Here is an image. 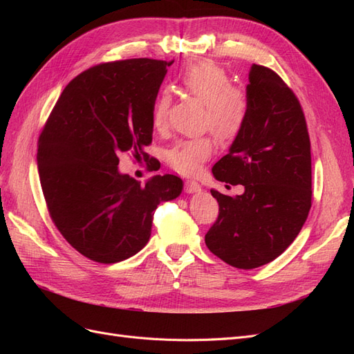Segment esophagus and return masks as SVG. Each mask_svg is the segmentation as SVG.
Wrapping results in <instances>:
<instances>
[{
	"mask_svg": "<svg viewBox=\"0 0 354 354\" xmlns=\"http://www.w3.org/2000/svg\"><path fill=\"white\" fill-rule=\"evenodd\" d=\"M185 190L187 194H196V192H201V186L195 180H187L185 183Z\"/></svg>",
	"mask_w": 354,
	"mask_h": 354,
	"instance_id": "1",
	"label": "esophagus"
}]
</instances>
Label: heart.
Masks as SVG:
<instances>
[{
    "mask_svg": "<svg viewBox=\"0 0 354 354\" xmlns=\"http://www.w3.org/2000/svg\"><path fill=\"white\" fill-rule=\"evenodd\" d=\"M178 87L205 106L202 125L220 143H230L245 128L250 115V100L246 93L232 85V78L221 66L209 60H201L187 66L178 77ZM171 99L167 91L159 93L152 106V125L164 130L168 121ZM214 152L209 136L181 140L167 153L168 164L177 173L192 176Z\"/></svg>",
    "mask_w": 354,
    "mask_h": 354,
    "instance_id": "1",
    "label": "heart"
}]
</instances>
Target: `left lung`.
<instances>
[{"mask_svg":"<svg viewBox=\"0 0 354 354\" xmlns=\"http://www.w3.org/2000/svg\"><path fill=\"white\" fill-rule=\"evenodd\" d=\"M248 80V121L212 167L218 181L242 185L245 192L232 198L211 190L218 217L205 234L214 255L245 270L277 259L312 207V155L301 104L269 68L254 63Z\"/></svg>","mask_w":354,"mask_h":354,"instance_id":"left-lung-1","label":"left lung"}]
</instances>
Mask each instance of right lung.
<instances>
[{"instance_id":"right-lung-1","label":"right lung","mask_w":354,"mask_h":354,"mask_svg":"<svg viewBox=\"0 0 354 354\" xmlns=\"http://www.w3.org/2000/svg\"><path fill=\"white\" fill-rule=\"evenodd\" d=\"M173 63L128 59L81 72L39 134L38 173L50 217L95 263H118L140 251L156 207L183 189L173 174L140 185L118 171L122 153L149 159L143 147L152 143V106Z\"/></svg>"}]
</instances>
